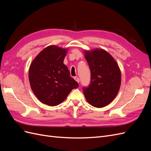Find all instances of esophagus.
<instances>
[{
	"instance_id": "34e87169",
	"label": "esophagus",
	"mask_w": 151,
	"mask_h": 151,
	"mask_svg": "<svg viewBox=\"0 0 151 151\" xmlns=\"http://www.w3.org/2000/svg\"><path fill=\"white\" fill-rule=\"evenodd\" d=\"M74 79L77 82V83H79V81H80V79H79V77H74Z\"/></svg>"
}]
</instances>
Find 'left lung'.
<instances>
[{"label": "left lung", "instance_id": "1", "mask_svg": "<svg viewBox=\"0 0 151 151\" xmlns=\"http://www.w3.org/2000/svg\"><path fill=\"white\" fill-rule=\"evenodd\" d=\"M91 71V83L83 88L85 98L96 108L107 106L115 98L121 85V72L110 54L103 49L84 51Z\"/></svg>", "mask_w": 151, "mask_h": 151}]
</instances>
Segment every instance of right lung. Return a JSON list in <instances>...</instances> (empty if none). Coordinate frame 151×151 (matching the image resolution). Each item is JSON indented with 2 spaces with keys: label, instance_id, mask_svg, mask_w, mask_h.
<instances>
[{
  "label": "right lung",
  "instance_id": "right-lung-1",
  "mask_svg": "<svg viewBox=\"0 0 151 151\" xmlns=\"http://www.w3.org/2000/svg\"><path fill=\"white\" fill-rule=\"evenodd\" d=\"M67 50L55 45L48 46L36 57L29 67L32 91L41 102L50 106L61 103L73 89L79 86L63 63Z\"/></svg>",
  "mask_w": 151,
  "mask_h": 151
}]
</instances>
